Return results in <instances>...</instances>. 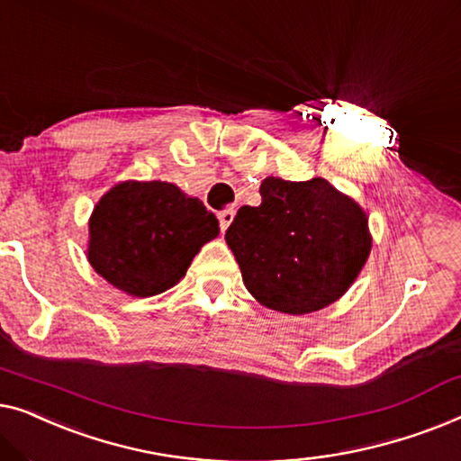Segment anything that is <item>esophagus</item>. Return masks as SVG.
<instances>
[{
    "mask_svg": "<svg viewBox=\"0 0 461 461\" xmlns=\"http://www.w3.org/2000/svg\"><path fill=\"white\" fill-rule=\"evenodd\" d=\"M233 217H236V211L233 209H225L219 212V225H221V231H225L230 228V223L233 221Z\"/></svg>",
    "mask_w": 461,
    "mask_h": 461,
    "instance_id": "obj_1",
    "label": "esophagus"
}]
</instances>
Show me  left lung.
Segmentation results:
<instances>
[{"mask_svg":"<svg viewBox=\"0 0 461 461\" xmlns=\"http://www.w3.org/2000/svg\"><path fill=\"white\" fill-rule=\"evenodd\" d=\"M261 198L242 206L225 231L249 293L290 315L339 301L372 250L361 206L321 177H267Z\"/></svg>","mask_w":461,"mask_h":461,"instance_id":"8db88e82","label":"left lung"}]
</instances>
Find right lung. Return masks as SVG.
I'll list each match as a JSON object with an SVG mask.
<instances>
[{"label": "right lung", "mask_w": 461, "mask_h": 461, "mask_svg": "<svg viewBox=\"0 0 461 461\" xmlns=\"http://www.w3.org/2000/svg\"><path fill=\"white\" fill-rule=\"evenodd\" d=\"M217 236V217L177 185L122 181L95 204L87 258L114 288L144 298L173 288Z\"/></svg>", "instance_id": "right-lung-1"}]
</instances>
